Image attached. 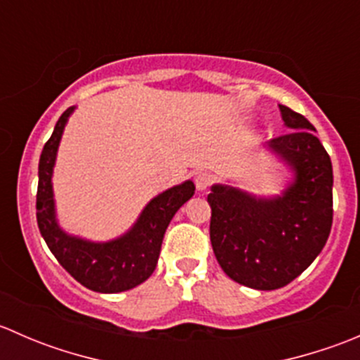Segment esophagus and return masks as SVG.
<instances>
[{"instance_id":"1","label":"esophagus","mask_w":360,"mask_h":360,"mask_svg":"<svg viewBox=\"0 0 360 360\" xmlns=\"http://www.w3.org/2000/svg\"><path fill=\"white\" fill-rule=\"evenodd\" d=\"M212 183H214V177L207 172H200L195 176V186H197L198 191H205Z\"/></svg>"}]
</instances>
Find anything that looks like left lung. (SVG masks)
Wrapping results in <instances>:
<instances>
[{
	"label": "left lung",
	"mask_w": 360,
	"mask_h": 360,
	"mask_svg": "<svg viewBox=\"0 0 360 360\" xmlns=\"http://www.w3.org/2000/svg\"><path fill=\"white\" fill-rule=\"evenodd\" d=\"M281 108L285 136L264 150L284 169L278 193L256 195L226 183L210 186V244L231 281L257 291L292 282L321 254L333 224V165L300 112Z\"/></svg>",
	"instance_id": "left-lung-1"
}]
</instances>
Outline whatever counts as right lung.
I'll use <instances>...</instances> for the list:
<instances>
[{"instance_id":"add662e5","label":"right lung","mask_w":360,"mask_h":360,"mask_svg":"<svg viewBox=\"0 0 360 360\" xmlns=\"http://www.w3.org/2000/svg\"><path fill=\"white\" fill-rule=\"evenodd\" d=\"M75 110L76 106H71L63 112L39 157L36 195L39 233L57 261L82 285L104 294L129 291L155 271L167 226L174 214L193 197L195 184L188 179L158 193L144 205L132 226L111 240H89L69 233L57 217L52 179L60 139Z\"/></svg>"}]
</instances>
